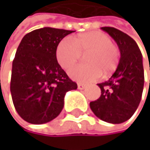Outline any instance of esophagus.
Wrapping results in <instances>:
<instances>
[{"label": "esophagus", "mask_w": 150, "mask_h": 150, "mask_svg": "<svg viewBox=\"0 0 150 150\" xmlns=\"http://www.w3.org/2000/svg\"><path fill=\"white\" fill-rule=\"evenodd\" d=\"M77 87H78V89L83 90V89H84V88H85V84L81 83H77Z\"/></svg>", "instance_id": "34e87169"}]
</instances>
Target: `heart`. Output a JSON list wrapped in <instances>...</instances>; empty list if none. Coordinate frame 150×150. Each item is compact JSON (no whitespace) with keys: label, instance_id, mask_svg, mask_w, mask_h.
Here are the masks:
<instances>
[{"label":"heart","instance_id":"b5f03b06","mask_svg":"<svg viewBox=\"0 0 150 150\" xmlns=\"http://www.w3.org/2000/svg\"><path fill=\"white\" fill-rule=\"evenodd\" d=\"M89 52L85 57L87 64H81L69 70V76L78 82L87 83L99 79L112 73L120 61V51L107 34L92 30L80 33L74 39L65 38L57 47V59L59 65L68 70L80 59L82 53Z\"/></svg>","mask_w":150,"mask_h":150}]
</instances>
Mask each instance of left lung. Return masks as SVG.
I'll return each mask as SVG.
<instances>
[{
  "mask_svg": "<svg viewBox=\"0 0 150 150\" xmlns=\"http://www.w3.org/2000/svg\"><path fill=\"white\" fill-rule=\"evenodd\" d=\"M101 28L115 40L120 58L112 77L98 83L102 93L90 103V108L103 122L119 124L133 115L140 103L144 86L142 54L135 40L126 33L112 27Z\"/></svg>",
  "mask_w": 150,
  "mask_h": 150,
  "instance_id": "1",
  "label": "left lung"
}]
</instances>
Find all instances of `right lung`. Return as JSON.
Returning a JSON list of instances; mask_svg holds the SVG:
<instances>
[{"instance_id":"obj_1","label":"right lung","mask_w":150,"mask_h":150,"mask_svg":"<svg viewBox=\"0 0 150 150\" xmlns=\"http://www.w3.org/2000/svg\"><path fill=\"white\" fill-rule=\"evenodd\" d=\"M73 30L42 28L26 34L12 62L11 93L17 112L26 122L43 124L57 118L67 92L76 90L57 60L59 42Z\"/></svg>"}]
</instances>
